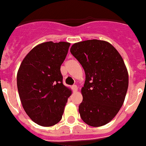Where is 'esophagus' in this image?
Instances as JSON below:
<instances>
[{
  "label": "esophagus",
  "instance_id": "obj_1",
  "mask_svg": "<svg viewBox=\"0 0 146 146\" xmlns=\"http://www.w3.org/2000/svg\"><path fill=\"white\" fill-rule=\"evenodd\" d=\"M72 89L73 90V92H76L78 90V87H77V85H72Z\"/></svg>",
  "mask_w": 146,
  "mask_h": 146
}]
</instances>
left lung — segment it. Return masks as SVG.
<instances>
[{
    "label": "left lung",
    "instance_id": "8db88e82",
    "mask_svg": "<svg viewBox=\"0 0 146 146\" xmlns=\"http://www.w3.org/2000/svg\"><path fill=\"white\" fill-rule=\"evenodd\" d=\"M71 53L86 74L79 106L80 117L92 127H101L115 117L128 88V73L122 57L108 42L87 40L74 44Z\"/></svg>",
    "mask_w": 146,
    "mask_h": 146
}]
</instances>
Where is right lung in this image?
I'll use <instances>...</instances> for the list:
<instances>
[{
    "label": "right lung",
    "mask_w": 146,
    "mask_h": 146,
    "mask_svg": "<svg viewBox=\"0 0 146 146\" xmlns=\"http://www.w3.org/2000/svg\"><path fill=\"white\" fill-rule=\"evenodd\" d=\"M70 44L48 41L34 47L17 73V88L24 110L34 122L50 127L60 121L72 91L63 84L60 67Z\"/></svg>",
    "instance_id": "right-lung-1"
}]
</instances>
